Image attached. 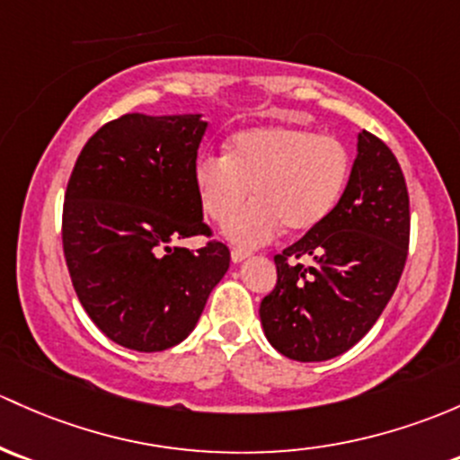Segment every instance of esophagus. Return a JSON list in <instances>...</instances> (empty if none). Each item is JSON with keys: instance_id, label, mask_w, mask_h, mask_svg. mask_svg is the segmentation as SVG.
Segmentation results:
<instances>
[{"instance_id": "esophagus-1", "label": "esophagus", "mask_w": 460, "mask_h": 460, "mask_svg": "<svg viewBox=\"0 0 460 460\" xmlns=\"http://www.w3.org/2000/svg\"><path fill=\"white\" fill-rule=\"evenodd\" d=\"M251 255V251H246V249H234L231 251V260H234V262H243L244 258H249Z\"/></svg>"}]
</instances>
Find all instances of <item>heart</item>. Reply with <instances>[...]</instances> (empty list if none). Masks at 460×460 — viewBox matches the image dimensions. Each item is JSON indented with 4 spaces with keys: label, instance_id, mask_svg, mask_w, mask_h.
Masks as SVG:
<instances>
[{
    "label": "heart",
    "instance_id": "obj_1",
    "mask_svg": "<svg viewBox=\"0 0 460 460\" xmlns=\"http://www.w3.org/2000/svg\"><path fill=\"white\" fill-rule=\"evenodd\" d=\"M350 176V154L335 137L299 128H249L234 134L225 154H205L193 167L202 211L225 225L248 199L256 200L231 219L226 235L243 246L273 240L288 231L315 229L340 202Z\"/></svg>",
    "mask_w": 460,
    "mask_h": 460
}]
</instances>
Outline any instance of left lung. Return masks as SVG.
Returning a JSON list of instances; mask_svg holds the SVG:
<instances>
[{
	"label": "left lung",
	"mask_w": 460,
	"mask_h": 460,
	"mask_svg": "<svg viewBox=\"0 0 460 460\" xmlns=\"http://www.w3.org/2000/svg\"><path fill=\"white\" fill-rule=\"evenodd\" d=\"M408 244L403 172L393 149L364 129L335 209L275 255L278 282L260 304L270 346L295 361H326L355 346L393 297Z\"/></svg>",
	"instance_id": "8db88e82"
}]
</instances>
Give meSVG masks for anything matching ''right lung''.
<instances>
[{"instance_id": "add662e5", "label": "right lung", "mask_w": 460, "mask_h": 460, "mask_svg": "<svg viewBox=\"0 0 460 460\" xmlns=\"http://www.w3.org/2000/svg\"><path fill=\"white\" fill-rule=\"evenodd\" d=\"M200 114H125L84 145L70 173L61 240L72 287L103 335L138 352L181 344L229 269L193 182ZM205 234L198 252L172 244Z\"/></svg>"}]
</instances>
